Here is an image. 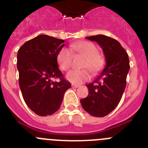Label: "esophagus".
<instances>
[{"mask_svg": "<svg viewBox=\"0 0 148 148\" xmlns=\"http://www.w3.org/2000/svg\"><path fill=\"white\" fill-rule=\"evenodd\" d=\"M80 86L79 85H75V84H72V87L73 88H78V87H79Z\"/></svg>", "mask_w": 148, "mask_h": 148, "instance_id": "esophagus-1", "label": "esophagus"}]
</instances>
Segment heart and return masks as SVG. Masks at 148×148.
I'll return each instance as SVG.
<instances>
[{"mask_svg":"<svg viewBox=\"0 0 148 148\" xmlns=\"http://www.w3.org/2000/svg\"><path fill=\"white\" fill-rule=\"evenodd\" d=\"M71 50L75 54H80L85 57L82 67L88 68L93 74L99 73L104 67L105 61L102 56L99 53V49L91 42L82 41L72 44ZM66 47H63L58 51L56 59L58 66L62 70H68L70 68L73 60V53ZM66 79L75 84H81L87 82L91 77L87 69L71 70L66 74Z\"/></svg>","mask_w":148,"mask_h":148,"instance_id":"1","label":"heart"}]
</instances>
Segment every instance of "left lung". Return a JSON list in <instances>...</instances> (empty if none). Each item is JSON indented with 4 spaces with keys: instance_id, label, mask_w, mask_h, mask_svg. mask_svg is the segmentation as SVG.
Returning a JSON list of instances; mask_svg holds the SVG:
<instances>
[{
    "instance_id": "1",
    "label": "left lung",
    "mask_w": 148,
    "mask_h": 148,
    "mask_svg": "<svg viewBox=\"0 0 148 148\" xmlns=\"http://www.w3.org/2000/svg\"><path fill=\"white\" fill-rule=\"evenodd\" d=\"M102 48L106 66L92 83L87 84V97L81 99L82 108L95 117H103L117 107L126 87L130 61L118 40L104 35L86 37Z\"/></svg>"
}]
</instances>
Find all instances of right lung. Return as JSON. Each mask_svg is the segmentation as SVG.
Returning <instances> with one entry per match:
<instances>
[{
    "label": "right lung",
    "mask_w": 148,
    "mask_h": 148,
    "mask_svg": "<svg viewBox=\"0 0 148 148\" xmlns=\"http://www.w3.org/2000/svg\"><path fill=\"white\" fill-rule=\"evenodd\" d=\"M64 40L40 35L28 40L18 49L17 67L23 100L35 113L52 115L61 107L66 90L71 84L58 69L56 56ZM54 78L60 82H54Z\"/></svg>",
    "instance_id": "1"
}]
</instances>
